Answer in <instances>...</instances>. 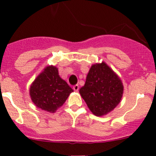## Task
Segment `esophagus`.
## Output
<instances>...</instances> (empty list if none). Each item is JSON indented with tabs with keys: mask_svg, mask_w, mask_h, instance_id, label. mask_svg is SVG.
<instances>
[{
	"mask_svg": "<svg viewBox=\"0 0 156 156\" xmlns=\"http://www.w3.org/2000/svg\"><path fill=\"white\" fill-rule=\"evenodd\" d=\"M78 89H79V86L78 84H75V85L73 86V90L75 91H78Z\"/></svg>",
	"mask_w": 156,
	"mask_h": 156,
	"instance_id": "obj_1",
	"label": "esophagus"
}]
</instances>
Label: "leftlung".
Instances as JSON below:
<instances>
[{"instance_id": "8db88e82", "label": "left lung", "mask_w": 156, "mask_h": 156, "mask_svg": "<svg viewBox=\"0 0 156 156\" xmlns=\"http://www.w3.org/2000/svg\"><path fill=\"white\" fill-rule=\"evenodd\" d=\"M120 78L105 62L91 66L84 86L79 92L88 108L95 115L101 116L114 109L123 94Z\"/></svg>"}]
</instances>
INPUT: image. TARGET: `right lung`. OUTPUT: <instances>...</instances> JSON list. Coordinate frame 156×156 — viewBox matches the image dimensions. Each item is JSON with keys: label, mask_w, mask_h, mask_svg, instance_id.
<instances>
[{"label": "right lung", "mask_w": 156, "mask_h": 156, "mask_svg": "<svg viewBox=\"0 0 156 156\" xmlns=\"http://www.w3.org/2000/svg\"><path fill=\"white\" fill-rule=\"evenodd\" d=\"M73 90L59 77L55 66H48L30 87V96L36 106L54 112L62 106Z\"/></svg>", "instance_id": "add662e5"}]
</instances>
